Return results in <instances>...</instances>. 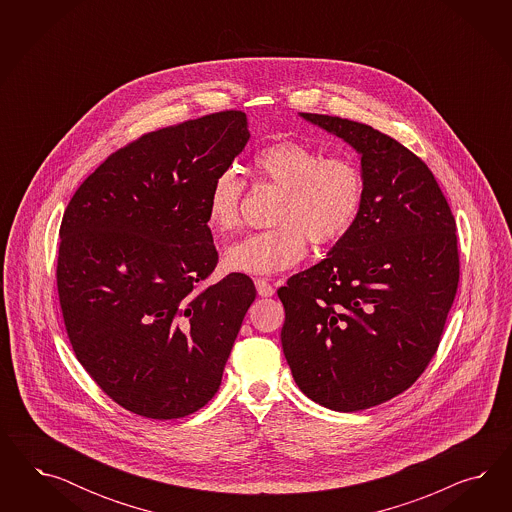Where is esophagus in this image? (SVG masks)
Listing matches in <instances>:
<instances>
[{"instance_id": "obj_1", "label": "esophagus", "mask_w": 512, "mask_h": 512, "mask_svg": "<svg viewBox=\"0 0 512 512\" xmlns=\"http://www.w3.org/2000/svg\"><path fill=\"white\" fill-rule=\"evenodd\" d=\"M255 287H257V293L261 296H272L276 293L274 285H270L264 278L255 279Z\"/></svg>"}]
</instances>
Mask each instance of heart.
Listing matches in <instances>:
<instances>
[{"mask_svg":"<svg viewBox=\"0 0 512 512\" xmlns=\"http://www.w3.org/2000/svg\"><path fill=\"white\" fill-rule=\"evenodd\" d=\"M259 182L278 187L272 221L276 227L248 234L225 249L223 264L231 272L276 274L308 255V244L330 246L357 223L366 180L351 157L323 154L296 139H281L253 155ZM246 184L233 169L219 172L206 193V225L217 234L240 223Z\"/></svg>","mask_w":512,"mask_h":512,"instance_id":"heart-1","label":"heart"}]
</instances>
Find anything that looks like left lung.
Returning <instances> with one entry per match:
<instances>
[{
  "instance_id": "left-lung-1",
  "label": "left lung",
  "mask_w": 512,
  "mask_h": 512,
  "mask_svg": "<svg viewBox=\"0 0 512 512\" xmlns=\"http://www.w3.org/2000/svg\"><path fill=\"white\" fill-rule=\"evenodd\" d=\"M300 116L357 150L366 195L328 257L279 289L281 345L308 398L353 413L402 394L434 358L460 279L456 221L428 165L398 140Z\"/></svg>"
}]
</instances>
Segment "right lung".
Masks as SVG:
<instances>
[{
  "instance_id": "1",
  "label": "right lung",
  "mask_w": 512,
  "mask_h": 512,
  "mask_svg": "<svg viewBox=\"0 0 512 512\" xmlns=\"http://www.w3.org/2000/svg\"><path fill=\"white\" fill-rule=\"evenodd\" d=\"M223 110L146 133L80 184L60 227L56 281L82 368L127 411L182 419L214 398L255 285H214L206 193L248 144Z\"/></svg>"
}]
</instances>
